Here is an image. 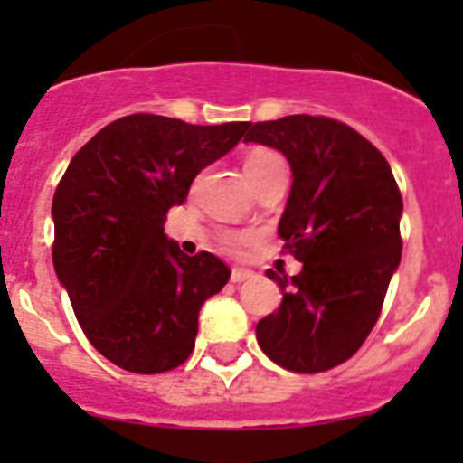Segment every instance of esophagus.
I'll return each instance as SVG.
<instances>
[{"instance_id":"34e87169","label":"esophagus","mask_w":463,"mask_h":463,"mask_svg":"<svg viewBox=\"0 0 463 463\" xmlns=\"http://www.w3.org/2000/svg\"><path fill=\"white\" fill-rule=\"evenodd\" d=\"M255 278V273L250 269H232V282H245Z\"/></svg>"}]
</instances>
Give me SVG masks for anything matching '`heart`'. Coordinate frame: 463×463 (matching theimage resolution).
Masks as SVG:
<instances>
[{"label": "heart", "mask_w": 463, "mask_h": 463, "mask_svg": "<svg viewBox=\"0 0 463 463\" xmlns=\"http://www.w3.org/2000/svg\"><path fill=\"white\" fill-rule=\"evenodd\" d=\"M276 166H282V159L278 157L276 153H271V150H252L248 157H245V175H248V181L255 183L260 175H264L267 171L276 169ZM222 243L227 245L229 250H241V248H245L248 243H252V234H248V232H229V234L222 236Z\"/></svg>", "instance_id": "b5f03b06"}]
</instances>
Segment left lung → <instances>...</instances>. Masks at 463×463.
Listing matches in <instances>:
<instances>
[{
    "label": "left lung",
    "mask_w": 463,
    "mask_h": 463,
    "mask_svg": "<svg viewBox=\"0 0 463 463\" xmlns=\"http://www.w3.org/2000/svg\"><path fill=\"white\" fill-rule=\"evenodd\" d=\"M280 150L292 190L278 236L304 269L280 308L257 322V343L294 373H322L357 353L378 322L401 261L399 185L387 159L353 127L322 116L255 122L245 143Z\"/></svg>",
    "instance_id": "left-lung-1"
}]
</instances>
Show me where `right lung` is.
I'll return each instance as SVG.
<instances>
[{
  "mask_svg": "<svg viewBox=\"0 0 463 463\" xmlns=\"http://www.w3.org/2000/svg\"><path fill=\"white\" fill-rule=\"evenodd\" d=\"M248 127L134 113L69 162L52 196V267L88 341L120 369L165 373L194 350L199 310L232 271L211 252L183 255L165 220Z\"/></svg>",
  "mask_w": 463,
  "mask_h": 463,
  "instance_id": "1",
  "label": "right lung"
}]
</instances>
